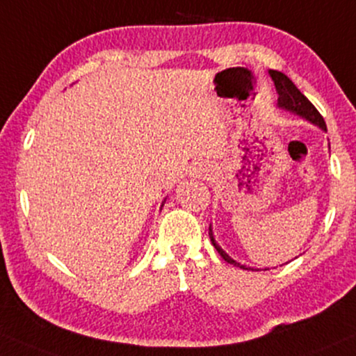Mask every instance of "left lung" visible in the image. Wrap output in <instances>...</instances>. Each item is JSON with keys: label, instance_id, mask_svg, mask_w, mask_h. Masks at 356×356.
Here are the masks:
<instances>
[{"label": "left lung", "instance_id": "8db88e82", "mask_svg": "<svg viewBox=\"0 0 356 356\" xmlns=\"http://www.w3.org/2000/svg\"><path fill=\"white\" fill-rule=\"evenodd\" d=\"M269 74H270L272 81H274L275 89H277V94H279L277 105L279 107L284 108V111L297 113V115L305 118V120L312 122L314 125H317L322 130L327 131V125H325V120H323V117L320 115V112L314 107V104L310 102V100L307 99L299 89H297L296 84H293L291 79L279 71H269ZM209 238H211V243L214 248H216L219 256L225 259L226 262H229V264L236 266V267H241V269H249V267L241 266L239 262H236L234 259H231L225 251H222L221 248H219V245L216 244V241H214L211 226H209Z\"/></svg>", "mask_w": 356, "mask_h": 356}]
</instances>
